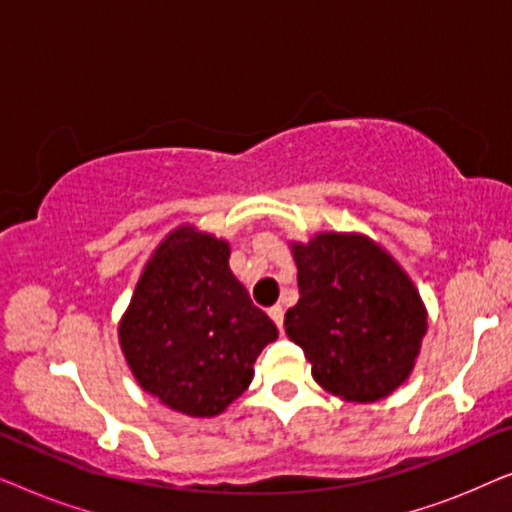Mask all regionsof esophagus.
I'll use <instances>...</instances> for the list:
<instances>
[{
  "label": "esophagus",
  "instance_id": "esophagus-1",
  "mask_svg": "<svg viewBox=\"0 0 512 512\" xmlns=\"http://www.w3.org/2000/svg\"><path fill=\"white\" fill-rule=\"evenodd\" d=\"M268 314H270V319L275 321V324H277L279 331H282V328H284V310H282V305H275V307H270Z\"/></svg>",
  "mask_w": 512,
  "mask_h": 512
}]
</instances>
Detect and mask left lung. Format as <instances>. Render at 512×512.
<instances>
[{"label": "left lung", "mask_w": 512, "mask_h": 512, "mask_svg": "<svg viewBox=\"0 0 512 512\" xmlns=\"http://www.w3.org/2000/svg\"><path fill=\"white\" fill-rule=\"evenodd\" d=\"M289 247L300 298L284 326L312 363L314 382L349 403L394 394L415 370L429 328L408 272L363 233L321 230Z\"/></svg>", "instance_id": "obj_1"}]
</instances>
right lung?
Segmentation results:
<instances>
[{"mask_svg": "<svg viewBox=\"0 0 512 512\" xmlns=\"http://www.w3.org/2000/svg\"><path fill=\"white\" fill-rule=\"evenodd\" d=\"M230 244L191 223L170 230L142 268L118 345L146 394L188 417H216L254 380L277 326L228 265Z\"/></svg>", "mask_w": 512, "mask_h": 512, "instance_id": "right-lung-1", "label": "right lung"}]
</instances>
